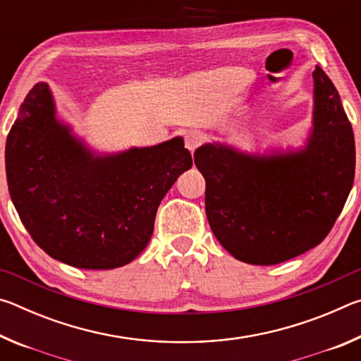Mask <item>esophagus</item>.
I'll return each mask as SVG.
<instances>
[{
    "label": "esophagus",
    "instance_id": "esophagus-1",
    "mask_svg": "<svg viewBox=\"0 0 361 361\" xmlns=\"http://www.w3.org/2000/svg\"><path fill=\"white\" fill-rule=\"evenodd\" d=\"M205 140V133L200 130H191L185 135V145L189 151H194L199 145H202Z\"/></svg>",
    "mask_w": 361,
    "mask_h": 361
}]
</instances>
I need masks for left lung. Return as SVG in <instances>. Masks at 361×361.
Here are the masks:
<instances>
[{"label":"left lung","instance_id":"1","mask_svg":"<svg viewBox=\"0 0 361 361\" xmlns=\"http://www.w3.org/2000/svg\"><path fill=\"white\" fill-rule=\"evenodd\" d=\"M312 78V124L302 145L248 152L212 142L194 152L213 234L248 264H279L317 247L349 197L352 126L326 73L315 66Z\"/></svg>","mask_w":361,"mask_h":361}]
</instances>
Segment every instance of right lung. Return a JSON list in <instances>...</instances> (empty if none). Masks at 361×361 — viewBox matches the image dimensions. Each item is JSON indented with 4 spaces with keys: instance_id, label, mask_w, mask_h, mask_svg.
Returning a JSON list of instances; mask_svg holds the SVG:
<instances>
[{
    "instance_id": "right-lung-1",
    "label": "right lung",
    "mask_w": 361,
    "mask_h": 361,
    "mask_svg": "<svg viewBox=\"0 0 361 361\" xmlns=\"http://www.w3.org/2000/svg\"><path fill=\"white\" fill-rule=\"evenodd\" d=\"M192 167L183 137L100 152L59 118L47 82L33 85L6 140V176L33 240L79 269H116L143 252L157 207Z\"/></svg>"
}]
</instances>
